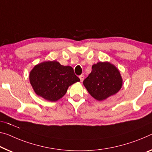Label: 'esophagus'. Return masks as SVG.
Wrapping results in <instances>:
<instances>
[{
    "mask_svg": "<svg viewBox=\"0 0 152 152\" xmlns=\"http://www.w3.org/2000/svg\"><path fill=\"white\" fill-rule=\"evenodd\" d=\"M79 77V79H80L81 82H82V81H83V79H84V75H81Z\"/></svg>",
    "mask_w": 152,
    "mask_h": 152,
    "instance_id": "1",
    "label": "esophagus"
}]
</instances>
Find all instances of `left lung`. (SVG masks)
I'll use <instances>...</instances> for the list:
<instances>
[{"mask_svg": "<svg viewBox=\"0 0 152 152\" xmlns=\"http://www.w3.org/2000/svg\"><path fill=\"white\" fill-rule=\"evenodd\" d=\"M83 85L94 99L101 101L118 92L122 86V78L113 64L99 62L92 65V72L84 79Z\"/></svg>", "mask_w": 152, "mask_h": 152, "instance_id": "8db88e82", "label": "left lung"}]
</instances>
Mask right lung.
<instances>
[{"label": "right lung", "instance_id": "right-lung-1", "mask_svg": "<svg viewBox=\"0 0 152 152\" xmlns=\"http://www.w3.org/2000/svg\"><path fill=\"white\" fill-rule=\"evenodd\" d=\"M29 79L34 92L51 102L61 99L70 86L80 81L71 66H63L56 60L37 64Z\"/></svg>", "mask_w": 152, "mask_h": 152}]
</instances>
